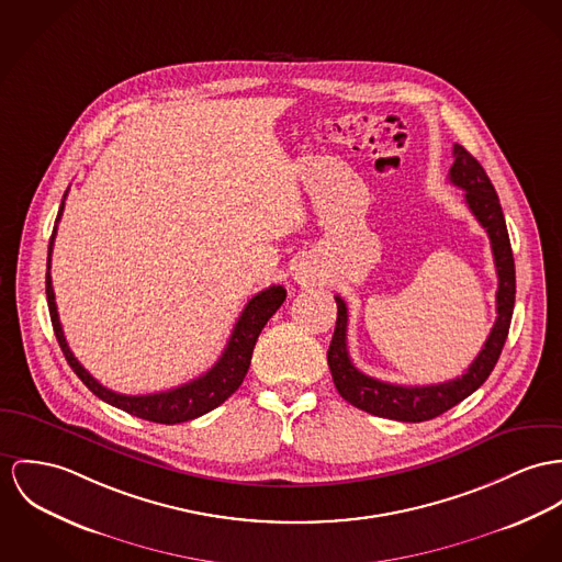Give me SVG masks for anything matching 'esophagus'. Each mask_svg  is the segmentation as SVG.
<instances>
[{
  "instance_id": "esophagus-1",
  "label": "esophagus",
  "mask_w": 562,
  "mask_h": 562,
  "mask_svg": "<svg viewBox=\"0 0 562 562\" xmlns=\"http://www.w3.org/2000/svg\"><path fill=\"white\" fill-rule=\"evenodd\" d=\"M297 280L303 282V284H307V282H314V276H312V271H307V269H302L300 273H297Z\"/></svg>"
}]
</instances>
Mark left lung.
Returning a JSON list of instances; mask_svg holds the SVG:
<instances>
[{
  "label": "left lung",
  "instance_id": "8db88e82",
  "mask_svg": "<svg viewBox=\"0 0 562 562\" xmlns=\"http://www.w3.org/2000/svg\"><path fill=\"white\" fill-rule=\"evenodd\" d=\"M453 158L456 160L449 169V181L464 190V201L469 210L473 212V216L479 220V224L485 228L490 237L494 265L498 273V291H496L498 316L485 345L479 350L475 361L469 366V370L462 376L447 383H438V385L404 387V385H391L379 379H372L352 366L346 348L348 307L345 300L336 295L338 318H336V331H334L331 345L327 350V363L334 376V385L346 402L376 417L395 419L404 424H417V422L434 419L445 411L453 408L456 404L467 400L473 391L485 383V379L490 376V372L494 370L501 357V350L509 334L514 303H516V265H514V252H512V241H509L507 224L503 216V207L483 167L458 143L453 145Z\"/></svg>",
  "mask_w": 562,
  "mask_h": 562
}]
</instances>
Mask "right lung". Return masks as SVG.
<instances>
[{"instance_id": "right-lung-1", "label": "right lung", "mask_w": 562, "mask_h": 562, "mask_svg": "<svg viewBox=\"0 0 562 562\" xmlns=\"http://www.w3.org/2000/svg\"><path fill=\"white\" fill-rule=\"evenodd\" d=\"M68 194V190H66ZM64 194V201H66ZM64 201L57 214V222L64 212ZM57 233V224L53 228L50 241H48V260H46V302H48V314H50V323H53V331L55 338L61 346V352L66 357V361L70 363V368L75 370V374L86 383V387L98 395L100 400H104L106 404L122 408L130 415L145 419V422H154V424H183L190 419H196L210 411H214L224 400H228L239 385L244 383L250 361H252V350L259 340V334L262 327L267 325V321L276 314V310L286 300V291L284 286H269L265 291H260L259 295H255L250 302L246 303L237 325L233 327V334L228 338V345L224 348L222 357L214 363L212 370H207L203 376L181 385V387L171 389V391H160V393H149V395H124V393H115L111 389L100 385L86 368L79 363V359L72 355L70 346L64 338L61 331V323H59V314H57V305H55V293H53V284H50V252H53V239Z\"/></svg>"}]
</instances>
